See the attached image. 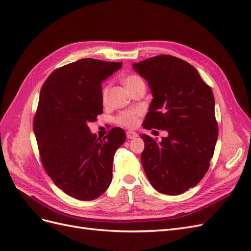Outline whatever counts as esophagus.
<instances>
[{
	"instance_id": "34e87169",
	"label": "esophagus",
	"mask_w": 251,
	"mask_h": 251,
	"mask_svg": "<svg viewBox=\"0 0 251 251\" xmlns=\"http://www.w3.org/2000/svg\"><path fill=\"white\" fill-rule=\"evenodd\" d=\"M126 137L128 139H134L136 137H138V134L136 133V132H134V131H127L126 132Z\"/></svg>"
}]
</instances>
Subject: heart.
Listing matches in <instances>:
<instances>
[{
	"mask_svg": "<svg viewBox=\"0 0 251 251\" xmlns=\"http://www.w3.org/2000/svg\"><path fill=\"white\" fill-rule=\"evenodd\" d=\"M140 81H143L137 75H128L125 79L124 83L126 88V90L131 89L133 86H135L136 83H138ZM108 94H109V88L108 87H103L102 92H101V97H102V101H107L108 100ZM139 115V112L137 110H130V111H126L124 113H121L120 115L117 117V123L120 124L121 126H125L127 127L134 126L137 123V118Z\"/></svg>",
	"mask_w": 251,
	"mask_h": 251,
	"instance_id": "heart-1",
	"label": "heart"
}]
</instances>
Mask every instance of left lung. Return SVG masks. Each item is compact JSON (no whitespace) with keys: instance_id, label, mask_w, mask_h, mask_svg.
<instances>
[{"instance_id":"obj_1","label":"left lung","mask_w":251,"mask_h":251,"mask_svg":"<svg viewBox=\"0 0 251 251\" xmlns=\"http://www.w3.org/2000/svg\"><path fill=\"white\" fill-rule=\"evenodd\" d=\"M147 79L153 100L142 126L168 132L160 142L141 135V162L156 191L180 195L199 183L209 168L218 138L215 97L191 65L172 55L133 64Z\"/></svg>"}]
</instances>
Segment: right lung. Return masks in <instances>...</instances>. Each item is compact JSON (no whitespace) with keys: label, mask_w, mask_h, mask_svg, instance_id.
Returning a JSON list of instances; mask_svg holds the SVG:
<instances>
[{"label":"right lung","mask_w":251,"mask_h":251,"mask_svg":"<svg viewBox=\"0 0 251 251\" xmlns=\"http://www.w3.org/2000/svg\"><path fill=\"white\" fill-rule=\"evenodd\" d=\"M123 63L82 58L53 71L41 89L33 131L45 171L75 199L94 200L112 181L113 159L126 141L123 128L103 137L89 124L102 113L101 82Z\"/></svg>","instance_id":"obj_1"}]
</instances>
